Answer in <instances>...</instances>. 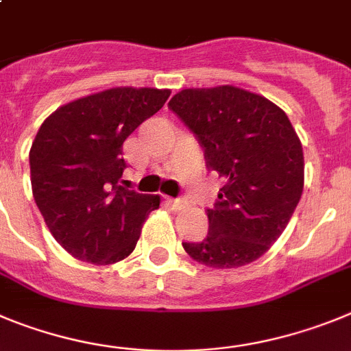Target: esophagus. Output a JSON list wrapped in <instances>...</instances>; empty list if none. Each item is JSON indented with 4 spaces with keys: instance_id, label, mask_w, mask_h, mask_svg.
I'll list each match as a JSON object with an SVG mask.
<instances>
[{
    "instance_id": "1",
    "label": "esophagus",
    "mask_w": 351,
    "mask_h": 351,
    "mask_svg": "<svg viewBox=\"0 0 351 351\" xmlns=\"http://www.w3.org/2000/svg\"><path fill=\"white\" fill-rule=\"evenodd\" d=\"M168 203H169V206H171L175 211H180V210H183V208H187V201H185L183 197L168 199Z\"/></svg>"
}]
</instances>
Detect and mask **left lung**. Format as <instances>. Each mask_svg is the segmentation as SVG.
Here are the masks:
<instances>
[{"label":"left lung","instance_id":"obj_1","mask_svg":"<svg viewBox=\"0 0 351 351\" xmlns=\"http://www.w3.org/2000/svg\"><path fill=\"white\" fill-rule=\"evenodd\" d=\"M168 106L223 182L206 211L208 236L183 248L219 269L257 261L282 236L304 187L302 145L289 117L264 96L232 85L183 89Z\"/></svg>","mask_w":351,"mask_h":351}]
</instances>
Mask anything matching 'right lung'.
Wrapping results in <instances>:
<instances>
[{"label": "right lung", "instance_id": "right-lung-1", "mask_svg": "<svg viewBox=\"0 0 351 351\" xmlns=\"http://www.w3.org/2000/svg\"><path fill=\"white\" fill-rule=\"evenodd\" d=\"M168 89L115 87L61 106L31 145L33 197L56 241L75 258L113 264L128 257L160 197L124 185L122 145L159 112Z\"/></svg>", "mask_w": 351, "mask_h": 351}]
</instances>
